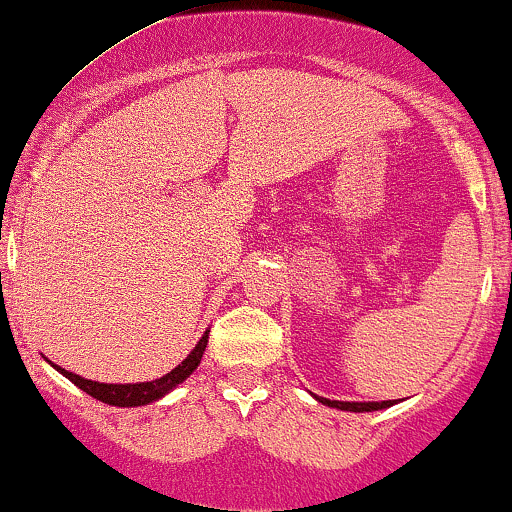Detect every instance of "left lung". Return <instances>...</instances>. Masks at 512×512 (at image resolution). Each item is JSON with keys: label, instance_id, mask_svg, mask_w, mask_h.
<instances>
[{"label": "left lung", "instance_id": "obj_1", "mask_svg": "<svg viewBox=\"0 0 512 512\" xmlns=\"http://www.w3.org/2000/svg\"><path fill=\"white\" fill-rule=\"evenodd\" d=\"M322 405H329V408H337V410H349V412H371V410H383L395 405V400H381V403H346V400H329V398H320L315 395Z\"/></svg>", "mask_w": 512, "mask_h": 512}]
</instances>
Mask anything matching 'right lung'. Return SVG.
Instances as JSON below:
<instances>
[{
  "label": "right lung",
  "instance_id": "add662e5",
  "mask_svg": "<svg viewBox=\"0 0 512 512\" xmlns=\"http://www.w3.org/2000/svg\"><path fill=\"white\" fill-rule=\"evenodd\" d=\"M207 339H210V332L202 334V339L195 344V349L190 351L188 359L180 361L173 371L166 373L163 378H156V381H146V383H97V381H90V378H82L73 371H65V368H60L56 364H53V368L63 373L68 381H73L80 390H85L87 395L102 400V403L117 405V408H139V405H148V403H156V400H161L163 395L170 393V390L178 386V383H183L185 378H188L190 373L200 366L202 354H205Z\"/></svg>",
  "mask_w": 512,
  "mask_h": 512
}]
</instances>
